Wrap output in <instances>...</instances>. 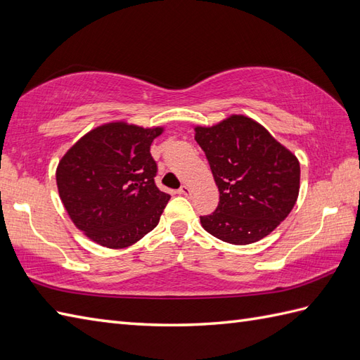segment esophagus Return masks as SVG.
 Segmentation results:
<instances>
[{"mask_svg":"<svg viewBox=\"0 0 360 360\" xmlns=\"http://www.w3.org/2000/svg\"><path fill=\"white\" fill-rule=\"evenodd\" d=\"M179 192H180L181 195H185V197H191V194H192L191 188H189V186H186V185H183V186L179 189Z\"/></svg>","mask_w":360,"mask_h":360,"instance_id":"1","label":"esophagus"}]
</instances>
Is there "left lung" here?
I'll return each mask as SVG.
<instances>
[{
	"label": "left lung",
	"mask_w": 360,
	"mask_h": 360,
	"mask_svg": "<svg viewBox=\"0 0 360 360\" xmlns=\"http://www.w3.org/2000/svg\"><path fill=\"white\" fill-rule=\"evenodd\" d=\"M194 131L220 191L215 212L200 217L203 229L236 246L257 243L274 232L300 194L296 155L243 114Z\"/></svg>",
	"instance_id": "left-lung-1"
}]
</instances>
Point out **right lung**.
Returning <instances> with one entry per match:
<instances>
[{
  "label": "right lung",
  "instance_id": "obj_1",
  "mask_svg": "<svg viewBox=\"0 0 360 360\" xmlns=\"http://www.w3.org/2000/svg\"><path fill=\"white\" fill-rule=\"evenodd\" d=\"M163 131L110 122L89 131L59 160L60 201L91 241L124 249L159 224L171 197L155 186L150 148Z\"/></svg>",
  "mask_w": 360,
  "mask_h": 360
}]
</instances>
